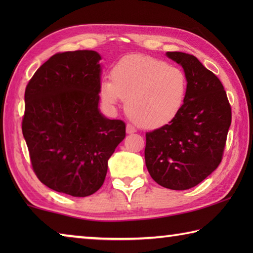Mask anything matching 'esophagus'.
Returning <instances> with one entry per match:
<instances>
[{"mask_svg": "<svg viewBox=\"0 0 253 253\" xmlns=\"http://www.w3.org/2000/svg\"><path fill=\"white\" fill-rule=\"evenodd\" d=\"M126 132H127V134H134V132H136V128L132 126L131 124H127Z\"/></svg>", "mask_w": 253, "mask_h": 253, "instance_id": "34e87169", "label": "esophagus"}]
</instances>
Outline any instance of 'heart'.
<instances>
[{
  "instance_id": "heart-1",
  "label": "heart",
  "mask_w": 253,
  "mask_h": 253,
  "mask_svg": "<svg viewBox=\"0 0 253 253\" xmlns=\"http://www.w3.org/2000/svg\"><path fill=\"white\" fill-rule=\"evenodd\" d=\"M186 87L179 68L146 55H128L114 66L111 80L102 81L100 96L108 107L127 99L128 116L140 127L155 129L177 116Z\"/></svg>"
}]
</instances>
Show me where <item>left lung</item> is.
Returning <instances> with one entry per match:
<instances>
[{
	"label": "left lung",
	"instance_id": "left-lung-1",
	"mask_svg": "<svg viewBox=\"0 0 253 253\" xmlns=\"http://www.w3.org/2000/svg\"><path fill=\"white\" fill-rule=\"evenodd\" d=\"M166 54L183 67L186 95L173 122L146 132L145 163L157 184L182 191L219 166L232 113L223 84L198 58L177 51Z\"/></svg>",
	"mask_w": 253,
	"mask_h": 253
}]
</instances>
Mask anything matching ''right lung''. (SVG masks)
I'll return each instance as SVG.
<instances>
[{
	"instance_id": "add662e5",
	"label": "right lung",
	"mask_w": 253,
	"mask_h": 253,
	"mask_svg": "<svg viewBox=\"0 0 253 253\" xmlns=\"http://www.w3.org/2000/svg\"><path fill=\"white\" fill-rule=\"evenodd\" d=\"M100 55L59 52L25 88L22 132L37 177L53 191L77 198L97 192L108 160L125 138V123L98 109Z\"/></svg>"
}]
</instances>
